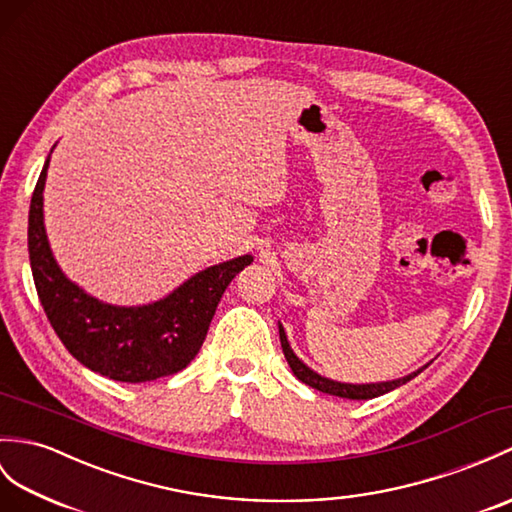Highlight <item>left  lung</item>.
Returning <instances> with one entry per match:
<instances>
[{"label": "left lung", "instance_id": "8db88e82", "mask_svg": "<svg viewBox=\"0 0 512 512\" xmlns=\"http://www.w3.org/2000/svg\"><path fill=\"white\" fill-rule=\"evenodd\" d=\"M279 338H281V347H283V355L285 360H288L292 373L301 379L303 384L312 386L320 392H327V395H336V397H342V399H358V401H366V399H373V397H379V395H386V392L395 390L403 384H408L410 379L417 377L423 368H419L417 373L412 375H406L403 379H395V382H382V384H340V382H334V379H327V377H320L318 373H314L312 368H307L299 358H296L294 351L290 349L288 344V338H285V331L283 327L279 325Z\"/></svg>", "mask_w": 512, "mask_h": 512}]
</instances>
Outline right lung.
I'll use <instances>...</instances> for the list:
<instances>
[{
    "label": "right lung",
    "instance_id": "add662e5",
    "mask_svg": "<svg viewBox=\"0 0 512 512\" xmlns=\"http://www.w3.org/2000/svg\"><path fill=\"white\" fill-rule=\"evenodd\" d=\"M45 161L28 218V253L47 320L65 349L91 371L141 384L174 375L196 358L227 285L251 264L244 255L198 272L163 301L141 307L106 305L82 292L56 266L43 227Z\"/></svg>",
    "mask_w": 512,
    "mask_h": 512
}]
</instances>
